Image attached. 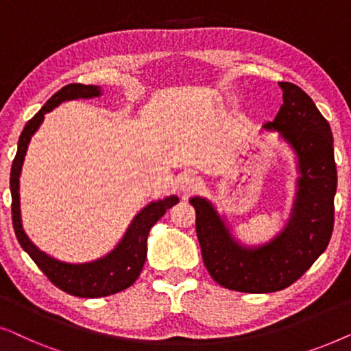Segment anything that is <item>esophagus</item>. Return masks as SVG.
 Returning <instances> with one entry per match:
<instances>
[{"mask_svg":"<svg viewBox=\"0 0 351 351\" xmlns=\"http://www.w3.org/2000/svg\"><path fill=\"white\" fill-rule=\"evenodd\" d=\"M201 182L198 177L195 176H184L180 179V190L184 191V193H193V191H196L199 189Z\"/></svg>","mask_w":351,"mask_h":351,"instance_id":"34e87169","label":"esophagus"}]
</instances>
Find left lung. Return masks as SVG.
<instances>
[{"mask_svg":"<svg viewBox=\"0 0 351 351\" xmlns=\"http://www.w3.org/2000/svg\"><path fill=\"white\" fill-rule=\"evenodd\" d=\"M282 105L267 129L280 131L299 158V191L285 232L265 246L234 243L210 203L191 198L196 234L209 275L227 289L267 294L294 285L326 251L334 230L337 167L332 132L310 95L299 86L280 83Z\"/></svg>","mask_w":351,"mask_h":351,"instance_id":"obj_1","label":"left lung"}]
</instances>
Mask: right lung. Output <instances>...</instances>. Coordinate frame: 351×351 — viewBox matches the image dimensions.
<instances>
[{"label": "right lung", "instance_id": "obj_1", "mask_svg": "<svg viewBox=\"0 0 351 351\" xmlns=\"http://www.w3.org/2000/svg\"><path fill=\"white\" fill-rule=\"evenodd\" d=\"M100 89L97 86L84 84H66L60 90L47 100L45 107L25 124L19 138V147L16 158L11 167V195H12V225L16 237L28 256L33 258L38 268L45 273L52 285L59 287L66 294L75 297H84V299H94V297H105L117 294L132 286L141 275L143 263L147 257V238L150 228L166 214L167 209L179 203L177 196L156 201L148 204L145 209L136 215L131 227L128 228L123 241L118 247L108 254L107 257L90 263H81V265H71L56 261L45 252H41L30 239L27 238L25 232L22 230L21 222V208H19V176L25 158L28 142L40 124L45 119V114L56 108L57 105L71 99H89L97 97Z\"/></svg>", "mask_w": 351, "mask_h": 351}]
</instances>
